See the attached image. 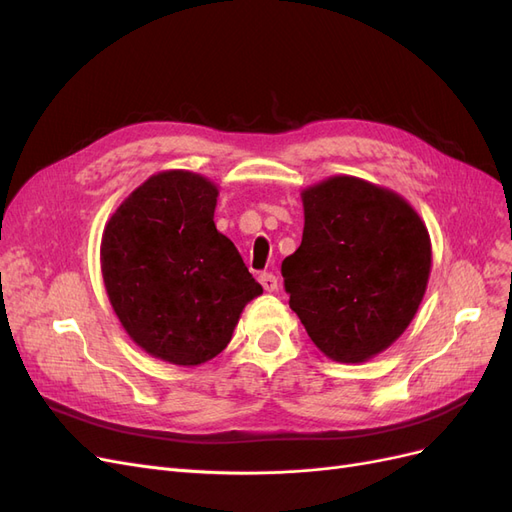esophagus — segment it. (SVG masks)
Here are the masks:
<instances>
[{"mask_svg":"<svg viewBox=\"0 0 512 512\" xmlns=\"http://www.w3.org/2000/svg\"><path fill=\"white\" fill-rule=\"evenodd\" d=\"M258 282L267 292H275L277 290V277L273 273H260L258 275Z\"/></svg>","mask_w":512,"mask_h":512,"instance_id":"obj_1","label":"esophagus"}]
</instances>
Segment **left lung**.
<instances>
[{"label": "left lung", "instance_id": "8db88e82", "mask_svg": "<svg viewBox=\"0 0 512 512\" xmlns=\"http://www.w3.org/2000/svg\"><path fill=\"white\" fill-rule=\"evenodd\" d=\"M303 239L284 258L290 309L316 348L365 363L393 346L421 305L431 239L404 196L335 175L301 192Z\"/></svg>", "mask_w": 512, "mask_h": 512}]
</instances>
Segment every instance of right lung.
Listing matches in <instances>:
<instances>
[{
  "label": "right lung",
  "instance_id": "obj_1",
  "mask_svg": "<svg viewBox=\"0 0 512 512\" xmlns=\"http://www.w3.org/2000/svg\"><path fill=\"white\" fill-rule=\"evenodd\" d=\"M220 190L192 170L151 175L108 218L100 269L123 331L153 359L198 367L232 339L262 288L215 228Z\"/></svg>",
  "mask_w": 512,
  "mask_h": 512
}]
</instances>
